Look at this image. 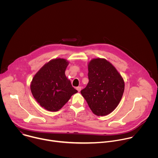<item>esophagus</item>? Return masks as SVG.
<instances>
[{"mask_svg":"<svg viewBox=\"0 0 158 158\" xmlns=\"http://www.w3.org/2000/svg\"><path fill=\"white\" fill-rule=\"evenodd\" d=\"M81 88H82V87H81V86H78V87H76V89L77 90V91H78V92H80V91H81Z\"/></svg>","mask_w":158,"mask_h":158,"instance_id":"esophagus-1","label":"esophagus"}]
</instances>
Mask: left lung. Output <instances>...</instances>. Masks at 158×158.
<instances>
[{
  "mask_svg": "<svg viewBox=\"0 0 158 158\" xmlns=\"http://www.w3.org/2000/svg\"><path fill=\"white\" fill-rule=\"evenodd\" d=\"M89 82L81 93L93 113L106 116L118 106L124 91V81L114 66L105 59L88 64Z\"/></svg>",
  "mask_w": 158,
  "mask_h": 158,
  "instance_id": "left-lung-1",
  "label": "left lung"
}]
</instances>
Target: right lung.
Returning <instances> with one entry per match:
<instances>
[{
    "label": "right lung",
    "mask_w": 158,
    "mask_h": 158,
    "mask_svg": "<svg viewBox=\"0 0 158 158\" xmlns=\"http://www.w3.org/2000/svg\"><path fill=\"white\" fill-rule=\"evenodd\" d=\"M69 62L56 58L45 64L34 76L31 90L39 105L49 111L60 109L77 93L65 75Z\"/></svg>",
    "instance_id": "obj_1"
}]
</instances>
